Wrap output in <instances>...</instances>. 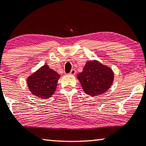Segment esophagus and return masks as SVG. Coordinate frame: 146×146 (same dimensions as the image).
<instances>
[{
    "label": "esophagus",
    "mask_w": 146,
    "mask_h": 146,
    "mask_svg": "<svg viewBox=\"0 0 146 146\" xmlns=\"http://www.w3.org/2000/svg\"><path fill=\"white\" fill-rule=\"evenodd\" d=\"M75 73H76V70H75V69H71V71H70V73H69V74H70L71 75H75Z\"/></svg>",
    "instance_id": "34e87169"
}]
</instances>
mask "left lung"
Here are the masks:
<instances>
[{
    "mask_svg": "<svg viewBox=\"0 0 146 146\" xmlns=\"http://www.w3.org/2000/svg\"><path fill=\"white\" fill-rule=\"evenodd\" d=\"M114 73L109 67L97 60L88 61L81 73L77 75L85 94L96 96L105 93L114 80Z\"/></svg>",
    "mask_w": 146,
    "mask_h": 146,
    "instance_id": "obj_1",
    "label": "left lung"
}]
</instances>
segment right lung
Returning a JSON list of instances; mask_svg holds the SVG:
<instances>
[{
	"instance_id": "add662e5",
	"label": "right lung",
	"mask_w": 146,
	"mask_h": 146,
	"mask_svg": "<svg viewBox=\"0 0 146 146\" xmlns=\"http://www.w3.org/2000/svg\"><path fill=\"white\" fill-rule=\"evenodd\" d=\"M60 75L45 64L27 78L31 93L41 99H48L54 94Z\"/></svg>"
}]
</instances>
